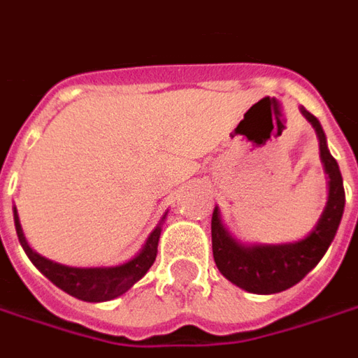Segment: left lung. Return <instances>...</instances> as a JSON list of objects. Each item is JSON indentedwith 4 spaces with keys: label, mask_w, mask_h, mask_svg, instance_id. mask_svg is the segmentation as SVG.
Returning <instances> with one entry per match:
<instances>
[{
    "label": "left lung",
    "mask_w": 358,
    "mask_h": 358,
    "mask_svg": "<svg viewBox=\"0 0 358 358\" xmlns=\"http://www.w3.org/2000/svg\"><path fill=\"white\" fill-rule=\"evenodd\" d=\"M300 110L315 128L320 140V157L329 179L327 204L314 230L304 240L294 243L241 245L224 228L218 206L212 212V255L216 267L236 287L253 294H275L300 282L325 255L343 216L345 189L339 165L327 150V140L320 120L306 108Z\"/></svg>",
    "instance_id": "8db88e82"
}]
</instances>
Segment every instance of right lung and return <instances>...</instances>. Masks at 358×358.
<instances>
[{
    "instance_id": "1",
    "label": "right lung",
    "mask_w": 358,
    "mask_h": 358,
    "mask_svg": "<svg viewBox=\"0 0 358 358\" xmlns=\"http://www.w3.org/2000/svg\"><path fill=\"white\" fill-rule=\"evenodd\" d=\"M167 214V212H165ZM159 220L152 234L148 236L144 248L140 250L138 255L117 265V267H68V265H60L54 263L50 259L38 255L33 248L24 240L23 228L19 222V214L17 208L13 206V218H15V230H17V238L19 243L23 245L24 253L33 261V265L44 277L52 280L58 288L64 292H68L70 296L83 300V302H107L113 298L124 294L127 290L136 285L140 278L146 275L150 267L154 265L155 255H157V243H159V234H162V224L165 220Z\"/></svg>"
}]
</instances>
